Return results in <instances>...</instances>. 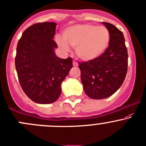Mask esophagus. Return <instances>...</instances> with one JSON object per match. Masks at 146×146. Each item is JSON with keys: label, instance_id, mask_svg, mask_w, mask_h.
Instances as JSON below:
<instances>
[{"label": "esophagus", "instance_id": "1", "mask_svg": "<svg viewBox=\"0 0 146 146\" xmlns=\"http://www.w3.org/2000/svg\"><path fill=\"white\" fill-rule=\"evenodd\" d=\"M73 66H78V63H77V62H76V61H73Z\"/></svg>", "mask_w": 146, "mask_h": 146}]
</instances>
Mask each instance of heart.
<instances>
[{
	"mask_svg": "<svg viewBox=\"0 0 146 146\" xmlns=\"http://www.w3.org/2000/svg\"><path fill=\"white\" fill-rule=\"evenodd\" d=\"M56 42L66 51L69 50V46L75 48L79 58L91 61L105 53L111 42V33L103 25L77 24L66 28L63 32V38L56 36Z\"/></svg>",
	"mask_w": 146,
	"mask_h": 146,
	"instance_id": "b5f03b06",
	"label": "heart"
}]
</instances>
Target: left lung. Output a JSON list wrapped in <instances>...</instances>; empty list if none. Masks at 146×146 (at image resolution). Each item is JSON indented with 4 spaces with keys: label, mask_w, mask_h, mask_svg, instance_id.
Masks as SVG:
<instances>
[{
    "label": "left lung",
    "mask_w": 146,
    "mask_h": 146,
    "mask_svg": "<svg viewBox=\"0 0 146 146\" xmlns=\"http://www.w3.org/2000/svg\"><path fill=\"white\" fill-rule=\"evenodd\" d=\"M102 23L111 33V42L103 55L96 60L79 63L83 90L93 99L112 96L123 83L128 68V50L123 34L115 25Z\"/></svg>",
    "instance_id": "obj_1"
}]
</instances>
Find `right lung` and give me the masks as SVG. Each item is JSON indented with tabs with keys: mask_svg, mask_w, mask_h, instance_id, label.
Here are the masks:
<instances>
[{
	"mask_svg": "<svg viewBox=\"0 0 146 146\" xmlns=\"http://www.w3.org/2000/svg\"><path fill=\"white\" fill-rule=\"evenodd\" d=\"M56 25H32L24 31L17 45L15 65L19 83L26 96L39 104L58 100L62 82L73 67L71 58L62 59L55 53Z\"/></svg>",
	"mask_w": 146,
	"mask_h": 146,
	"instance_id": "obj_1",
	"label": "right lung"
}]
</instances>
